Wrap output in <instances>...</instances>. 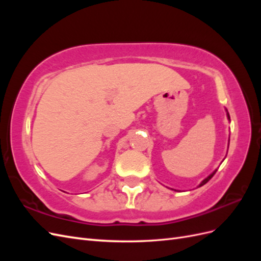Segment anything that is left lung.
<instances>
[{"label":"left lung","instance_id":"obj_1","mask_svg":"<svg viewBox=\"0 0 261 261\" xmlns=\"http://www.w3.org/2000/svg\"><path fill=\"white\" fill-rule=\"evenodd\" d=\"M227 117H228V120H230V114H228V113H227ZM228 143H230V140H228ZM216 172H217V170H216L215 172H213V173H212V174H210V175H209V176H208L207 178H204V179H203V180L201 181V183H200V185H199V186H202V185H204V184H206V183H207V181H209V180L211 179V177H212L213 175H215V174H216Z\"/></svg>","mask_w":261,"mask_h":261}]
</instances>
